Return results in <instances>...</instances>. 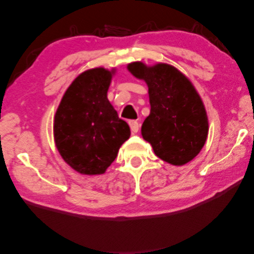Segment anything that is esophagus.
<instances>
[{
    "label": "esophagus",
    "instance_id": "obj_1",
    "mask_svg": "<svg viewBox=\"0 0 254 254\" xmlns=\"http://www.w3.org/2000/svg\"><path fill=\"white\" fill-rule=\"evenodd\" d=\"M128 124H129L130 129H131L132 132H137V131L139 130V124L137 123L136 120H129V122H128Z\"/></svg>",
    "mask_w": 254,
    "mask_h": 254
}]
</instances>
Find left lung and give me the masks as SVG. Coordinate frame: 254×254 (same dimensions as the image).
<instances>
[{
  "label": "left lung",
  "mask_w": 254,
  "mask_h": 254,
  "mask_svg": "<svg viewBox=\"0 0 254 254\" xmlns=\"http://www.w3.org/2000/svg\"><path fill=\"white\" fill-rule=\"evenodd\" d=\"M128 69L148 85L151 112L143 123V138L161 160L173 165L188 163L201 151L208 134L205 107L193 85L168 64L147 67L136 62Z\"/></svg>",
  "instance_id": "1"
}]
</instances>
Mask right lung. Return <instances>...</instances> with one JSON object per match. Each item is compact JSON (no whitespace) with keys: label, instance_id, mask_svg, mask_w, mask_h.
<instances>
[{"label":"right lung","instance_id":"1","mask_svg":"<svg viewBox=\"0 0 254 254\" xmlns=\"http://www.w3.org/2000/svg\"><path fill=\"white\" fill-rule=\"evenodd\" d=\"M111 74L93 68L78 75L66 91L55 115L56 147L70 168L102 174L129 138L130 128L107 98Z\"/></svg>","mask_w":254,"mask_h":254}]
</instances>
